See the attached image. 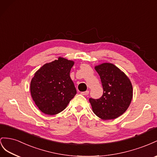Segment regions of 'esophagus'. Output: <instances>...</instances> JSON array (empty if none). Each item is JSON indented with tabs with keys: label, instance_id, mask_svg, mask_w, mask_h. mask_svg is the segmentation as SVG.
<instances>
[{
	"label": "esophagus",
	"instance_id": "esophagus-1",
	"mask_svg": "<svg viewBox=\"0 0 157 157\" xmlns=\"http://www.w3.org/2000/svg\"><path fill=\"white\" fill-rule=\"evenodd\" d=\"M89 93V91H84V92H82L81 94H82V95H86H86H88Z\"/></svg>",
	"mask_w": 157,
	"mask_h": 157
}]
</instances>
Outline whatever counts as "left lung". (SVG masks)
Returning a JSON list of instances; mask_svg holds the SVG:
<instances>
[{"label":"left lung","mask_w":157,"mask_h":157,"mask_svg":"<svg viewBox=\"0 0 157 157\" xmlns=\"http://www.w3.org/2000/svg\"><path fill=\"white\" fill-rule=\"evenodd\" d=\"M100 76L103 95L98 99L89 98L93 113L102 120L119 117L126 111L133 97V87L128 76L111 63L95 67Z\"/></svg>","instance_id":"8db88e82"}]
</instances>
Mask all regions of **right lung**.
Returning <instances> with one entry per match:
<instances>
[{
    "mask_svg": "<svg viewBox=\"0 0 157 157\" xmlns=\"http://www.w3.org/2000/svg\"><path fill=\"white\" fill-rule=\"evenodd\" d=\"M74 64V61L59 57L35 72L30 83L31 95L42 113H60L75 95L77 91L70 76Z\"/></svg>",
    "mask_w": 157,
    "mask_h": 157,
    "instance_id": "add662e5",
    "label": "right lung"
}]
</instances>
